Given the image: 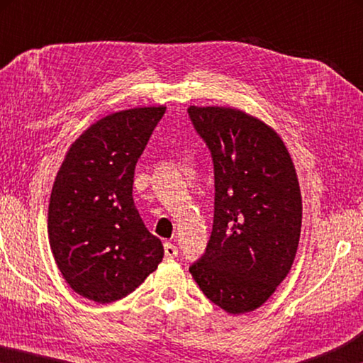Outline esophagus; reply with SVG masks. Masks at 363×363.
<instances>
[{
	"label": "esophagus",
	"mask_w": 363,
	"mask_h": 363,
	"mask_svg": "<svg viewBox=\"0 0 363 363\" xmlns=\"http://www.w3.org/2000/svg\"><path fill=\"white\" fill-rule=\"evenodd\" d=\"M164 256H167L168 259H173V257H176V256H177V248H176V245L169 243V242L164 243Z\"/></svg>",
	"instance_id": "obj_1"
}]
</instances>
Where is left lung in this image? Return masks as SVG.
I'll return each mask as SVG.
<instances>
[{"label": "left lung", "mask_w": 363, "mask_h": 363, "mask_svg": "<svg viewBox=\"0 0 363 363\" xmlns=\"http://www.w3.org/2000/svg\"><path fill=\"white\" fill-rule=\"evenodd\" d=\"M211 152L214 218L205 255L189 267L205 296L229 314L262 306L296 256L303 201L284 140L230 107L187 108Z\"/></svg>", "instance_id": "left-lung-1"}]
</instances>
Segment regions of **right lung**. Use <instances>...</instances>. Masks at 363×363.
Listing matches in <instances>:
<instances>
[{
	"mask_svg": "<svg viewBox=\"0 0 363 363\" xmlns=\"http://www.w3.org/2000/svg\"><path fill=\"white\" fill-rule=\"evenodd\" d=\"M167 107L121 110L91 125L54 181L48 233L60 274L99 304L136 290L163 259L133 200L134 168Z\"/></svg>",
	"mask_w": 363,
	"mask_h": 363,
	"instance_id": "add662e5",
	"label": "right lung"
}]
</instances>
